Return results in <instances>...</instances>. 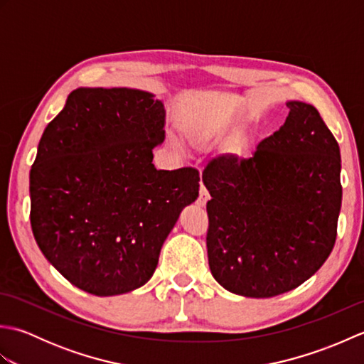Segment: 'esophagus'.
<instances>
[{
	"mask_svg": "<svg viewBox=\"0 0 364 364\" xmlns=\"http://www.w3.org/2000/svg\"><path fill=\"white\" fill-rule=\"evenodd\" d=\"M208 200H210V194H208V191H206V188L203 186H200V192H198V198H197V205L198 206H205L206 203H208Z\"/></svg>",
	"mask_w": 364,
	"mask_h": 364,
	"instance_id": "esophagus-1",
	"label": "esophagus"
}]
</instances>
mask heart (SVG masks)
Masks as SVG:
<instances>
[{"instance_id":"obj_1","label":"heart","mask_w":364,"mask_h":364,"mask_svg":"<svg viewBox=\"0 0 364 364\" xmlns=\"http://www.w3.org/2000/svg\"><path fill=\"white\" fill-rule=\"evenodd\" d=\"M225 128H227L225 123H223L222 120L214 119L211 122L202 123V125L189 128L188 137H189V141L192 144L202 146V145H208V144H211L214 141H218V139L223 133H225ZM231 153H233L236 158H245L247 153H249V144L239 142Z\"/></svg>"}]
</instances>
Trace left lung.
I'll return each instance as SVG.
<instances>
[{
	"label": "left lung",
	"instance_id": "left-lung-1",
	"mask_svg": "<svg viewBox=\"0 0 364 364\" xmlns=\"http://www.w3.org/2000/svg\"><path fill=\"white\" fill-rule=\"evenodd\" d=\"M284 125L249 159H213L206 247L227 291L266 299L296 289L326 262L341 211V153L318 109L286 103Z\"/></svg>",
	"mask_w": 364,
	"mask_h": 364
}]
</instances>
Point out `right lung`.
I'll return each instance as SVG.
<instances>
[{"mask_svg": "<svg viewBox=\"0 0 364 364\" xmlns=\"http://www.w3.org/2000/svg\"><path fill=\"white\" fill-rule=\"evenodd\" d=\"M166 109L153 94L80 87L45 128L29 173L31 227L60 275L94 296L141 288L184 206L196 168L156 170Z\"/></svg>", "mask_w": 364, "mask_h": 364, "instance_id": "right-lung-1", "label": "right lung"}]
</instances>
